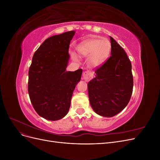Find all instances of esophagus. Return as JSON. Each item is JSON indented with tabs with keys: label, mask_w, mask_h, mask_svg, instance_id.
<instances>
[{
	"label": "esophagus",
	"mask_w": 160,
	"mask_h": 160,
	"mask_svg": "<svg viewBox=\"0 0 160 160\" xmlns=\"http://www.w3.org/2000/svg\"><path fill=\"white\" fill-rule=\"evenodd\" d=\"M83 79L86 81H89L91 80L93 77V72H92L91 71H86L83 72Z\"/></svg>",
	"instance_id": "34e87169"
}]
</instances>
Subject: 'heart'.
Instances as JSON below:
<instances>
[{"label":"heart","mask_w":160,"mask_h":160,"mask_svg":"<svg viewBox=\"0 0 160 160\" xmlns=\"http://www.w3.org/2000/svg\"><path fill=\"white\" fill-rule=\"evenodd\" d=\"M111 49L110 41L108 38L102 39L90 38L85 41L77 47V50L82 57H88V65L92 67H99L107 60ZM72 59L75 61L78 58L72 55Z\"/></svg>","instance_id":"heart-1"}]
</instances>
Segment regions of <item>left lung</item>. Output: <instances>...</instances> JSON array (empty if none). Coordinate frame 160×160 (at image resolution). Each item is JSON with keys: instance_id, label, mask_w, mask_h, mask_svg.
I'll return each instance as SVG.
<instances>
[{"instance_id": "obj_1", "label": "left lung", "mask_w": 160, "mask_h": 160, "mask_svg": "<svg viewBox=\"0 0 160 160\" xmlns=\"http://www.w3.org/2000/svg\"><path fill=\"white\" fill-rule=\"evenodd\" d=\"M111 57L95 71L88 84L89 102L95 112L111 118L128 104L133 91L132 63L126 52L110 37Z\"/></svg>"}]
</instances>
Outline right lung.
Instances as JSON below:
<instances>
[{
    "label": "right lung",
    "mask_w": 160,
    "mask_h": 160,
    "mask_svg": "<svg viewBox=\"0 0 160 160\" xmlns=\"http://www.w3.org/2000/svg\"><path fill=\"white\" fill-rule=\"evenodd\" d=\"M75 32L68 31L47 38L32 57L28 70V95L36 112L47 120H59L67 114L72 92L81 80V69L66 71Z\"/></svg>",
    "instance_id": "right-lung-1"
}]
</instances>
